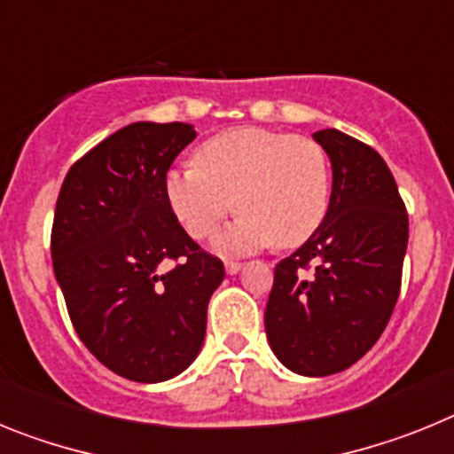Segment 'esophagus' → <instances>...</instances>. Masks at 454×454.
Listing matches in <instances>:
<instances>
[{
  "instance_id": "34e87169",
  "label": "esophagus",
  "mask_w": 454,
  "mask_h": 454,
  "mask_svg": "<svg viewBox=\"0 0 454 454\" xmlns=\"http://www.w3.org/2000/svg\"><path fill=\"white\" fill-rule=\"evenodd\" d=\"M240 268H243V263L234 262V259H227V262H224V270L230 272V275H236V272H239Z\"/></svg>"
}]
</instances>
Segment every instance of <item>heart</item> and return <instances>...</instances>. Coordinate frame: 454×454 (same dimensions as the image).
<instances>
[{
    "label": "heart",
    "instance_id": "1",
    "mask_svg": "<svg viewBox=\"0 0 454 454\" xmlns=\"http://www.w3.org/2000/svg\"><path fill=\"white\" fill-rule=\"evenodd\" d=\"M163 191L188 236L207 239L239 207L223 247L247 250L275 240L295 247L320 227L330 207V163L314 138L236 127L204 140L195 163L170 168Z\"/></svg>",
    "mask_w": 454,
    "mask_h": 454
}]
</instances>
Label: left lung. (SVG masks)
<instances>
[{
	"label": "left lung",
	"mask_w": 454,
	"mask_h": 454,
	"mask_svg": "<svg viewBox=\"0 0 454 454\" xmlns=\"http://www.w3.org/2000/svg\"><path fill=\"white\" fill-rule=\"evenodd\" d=\"M314 138L334 172L330 208L307 243L275 266L263 320L284 366L323 377L359 362L391 320L409 215L371 145L339 129H320Z\"/></svg>",
	"instance_id": "left-lung-1"
}]
</instances>
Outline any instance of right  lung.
Instances as JSON below:
<instances>
[{"label":"right lung","instance_id":"add662e5","mask_svg":"<svg viewBox=\"0 0 454 454\" xmlns=\"http://www.w3.org/2000/svg\"><path fill=\"white\" fill-rule=\"evenodd\" d=\"M195 138L191 124L134 122L67 170L51 263L72 327L115 375L163 382L198 356L207 307L224 279L172 214L163 179Z\"/></svg>","mask_w":454,"mask_h":454}]
</instances>
